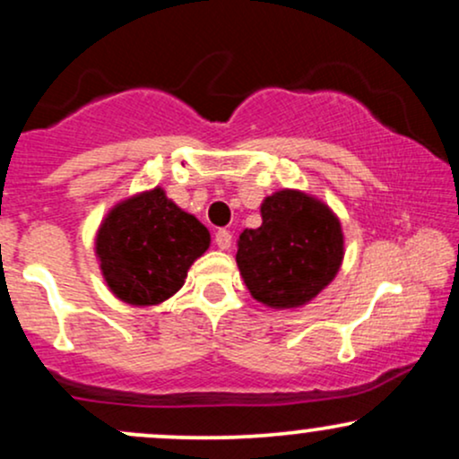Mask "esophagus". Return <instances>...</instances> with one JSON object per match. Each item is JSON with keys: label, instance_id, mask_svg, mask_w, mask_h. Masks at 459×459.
<instances>
[{"label": "esophagus", "instance_id": "obj_1", "mask_svg": "<svg viewBox=\"0 0 459 459\" xmlns=\"http://www.w3.org/2000/svg\"><path fill=\"white\" fill-rule=\"evenodd\" d=\"M215 246L220 247V250H229L230 247V233L226 229H220L218 233H215Z\"/></svg>", "mask_w": 459, "mask_h": 459}]
</instances>
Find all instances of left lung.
I'll return each mask as SVG.
<instances>
[{
  "label": "left lung",
  "mask_w": 459,
  "mask_h": 459,
  "mask_svg": "<svg viewBox=\"0 0 459 459\" xmlns=\"http://www.w3.org/2000/svg\"><path fill=\"white\" fill-rule=\"evenodd\" d=\"M263 224L237 241V265L247 291L270 308H298L334 281L345 255L334 212L299 189L263 200Z\"/></svg>",
  "instance_id": "1"
}]
</instances>
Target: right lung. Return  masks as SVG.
Here are the masks:
<instances>
[{"label": "right lung", "instance_id": "1", "mask_svg": "<svg viewBox=\"0 0 459 459\" xmlns=\"http://www.w3.org/2000/svg\"><path fill=\"white\" fill-rule=\"evenodd\" d=\"M209 244L207 226L155 187L109 209L94 250L116 298L131 307H155L183 287Z\"/></svg>", "mask_w": 459, "mask_h": 459}]
</instances>
